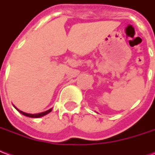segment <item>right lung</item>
<instances>
[{"label":"right lung","mask_w":155,"mask_h":155,"mask_svg":"<svg viewBox=\"0 0 155 155\" xmlns=\"http://www.w3.org/2000/svg\"><path fill=\"white\" fill-rule=\"evenodd\" d=\"M14 106V105H13ZM14 107L16 109V110L20 112V114H22V115H24V116H27V117H30V118H39V117H42V116H45V115H47L48 113H49L50 111L52 110V109H49V110H46V111H44V112H41V113H38V114H30V113H25V112H24V111H22V110H20L18 108H16V107Z\"/></svg>","instance_id":"obj_1"}]
</instances>
